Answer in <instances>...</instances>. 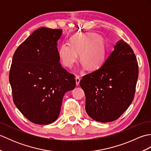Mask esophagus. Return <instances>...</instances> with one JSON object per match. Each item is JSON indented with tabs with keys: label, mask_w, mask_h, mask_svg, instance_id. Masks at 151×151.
<instances>
[{
	"label": "esophagus",
	"mask_w": 151,
	"mask_h": 151,
	"mask_svg": "<svg viewBox=\"0 0 151 151\" xmlns=\"http://www.w3.org/2000/svg\"><path fill=\"white\" fill-rule=\"evenodd\" d=\"M75 79H76V86H79L80 81H81V78H80L78 76H76Z\"/></svg>",
	"instance_id": "34e87169"
}]
</instances>
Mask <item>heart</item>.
I'll list each match as a JSON object with an SVG mask.
<instances>
[{
    "label": "heart",
    "mask_w": 151,
    "mask_h": 151,
    "mask_svg": "<svg viewBox=\"0 0 151 151\" xmlns=\"http://www.w3.org/2000/svg\"><path fill=\"white\" fill-rule=\"evenodd\" d=\"M106 45L103 38L97 34H76L70 37V44L63 43L58 49V56L64 65L71 68L78 60L89 69H99L106 58Z\"/></svg>",
    "instance_id": "heart-1"
}]
</instances>
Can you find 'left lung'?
Listing matches in <instances>:
<instances>
[{
  "label": "left lung",
  "mask_w": 151,
  "mask_h": 151,
  "mask_svg": "<svg viewBox=\"0 0 151 151\" xmlns=\"http://www.w3.org/2000/svg\"><path fill=\"white\" fill-rule=\"evenodd\" d=\"M138 74L132 48L123 40L117 41L100 68L80 82L89 116L101 123L117 119L132 103Z\"/></svg>",
  "instance_id": "1"
}]
</instances>
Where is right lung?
Segmentation results:
<instances>
[{
    "label": "right lung",
    "mask_w": 151,
    "mask_h": 151,
    "mask_svg": "<svg viewBox=\"0 0 151 151\" xmlns=\"http://www.w3.org/2000/svg\"><path fill=\"white\" fill-rule=\"evenodd\" d=\"M61 29L35 30L16 49L9 75L13 101L22 115L38 124L59 116L64 94L75 88V76L60 63Z\"/></svg>",
    "instance_id": "obj_1"
}]
</instances>
